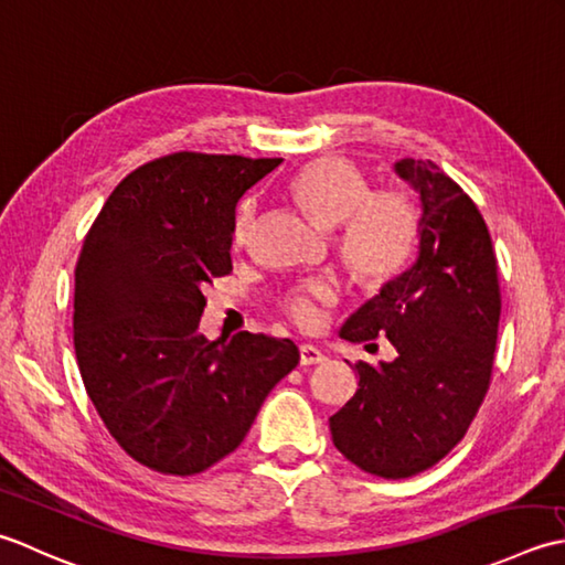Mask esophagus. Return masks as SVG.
Segmentation results:
<instances>
[{
    "mask_svg": "<svg viewBox=\"0 0 565 565\" xmlns=\"http://www.w3.org/2000/svg\"><path fill=\"white\" fill-rule=\"evenodd\" d=\"M324 359L327 355L321 353L317 347H312V343H302V347H299V365H317Z\"/></svg>",
    "mask_w": 565,
    "mask_h": 565,
    "instance_id": "34e87169",
    "label": "esophagus"
}]
</instances>
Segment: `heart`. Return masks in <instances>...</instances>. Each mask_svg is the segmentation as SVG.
Segmentation results:
<instances>
[{"label": "heart", "instance_id": "obj_1", "mask_svg": "<svg viewBox=\"0 0 565 565\" xmlns=\"http://www.w3.org/2000/svg\"><path fill=\"white\" fill-rule=\"evenodd\" d=\"M367 175L343 158H319L297 172L290 192L319 226L337 228L339 258L363 285H385L405 270L419 238V212L397 185L367 188ZM256 226V202L238 206L234 241L246 246ZM333 290L324 282L305 285L285 297V315L299 329H315L321 305Z\"/></svg>", "mask_w": 565, "mask_h": 565}]
</instances>
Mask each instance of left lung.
Here are the masks:
<instances>
[{
	"instance_id": "obj_1",
	"label": "left lung",
	"mask_w": 565,
	"mask_h": 565,
	"mask_svg": "<svg viewBox=\"0 0 565 565\" xmlns=\"http://www.w3.org/2000/svg\"><path fill=\"white\" fill-rule=\"evenodd\" d=\"M395 170L422 200L419 256L341 337H387L397 359L355 363L359 390L329 419L343 458L387 480L429 470L466 436L490 390L502 307L498 258L476 202L431 160L405 158Z\"/></svg>"
}]
</instances>
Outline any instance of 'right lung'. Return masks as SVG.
Masks as SVG:
<instances>
[{
    "label": "right lung",
    "mask_w": 565,
    "mask_h": 565,
    "mask_svg": "<svg viewBox=\"0 0 565 565\" xmlns=\"http://www.w3.org/2000/svg\"><path fill=\"white\" fill-rule=\"evenodd\" d=\"M282 158L178 151L129 172L75 266L79 375L138 463L198 476L234 454L270 390L299 363L290 339L200 333L204 285L232 273L236 204Z\"/></svg>",
    "instance_id": "obj_1"
}]
</instances>
